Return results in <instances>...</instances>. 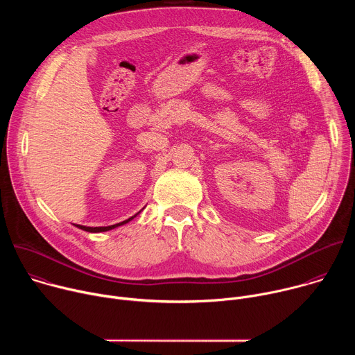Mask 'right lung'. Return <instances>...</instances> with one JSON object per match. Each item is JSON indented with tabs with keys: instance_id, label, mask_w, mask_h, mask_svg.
<instances>
[{
	"instance_id": "1",
	"label": "right lung",
	"mask_w": 355,
	"mask_h": 355,
	"mask_svg": "<svg viewBox=\"0 0 355 355\" xmlns=\"http://www.w3.org/2000/svg\"><path fill=\"white\" fill-rule=\"evenodd\" d=\"M141 211H139L136 215H133L132 218H129V219H126V220H123V222H119V223H116V225H111V226H99V227H89V226H83V225H76L74 223V226L76 227H78V229H81V230H85V232H89V233H101V232H108V230H112V229H115V227H119V226H122V225H125V223H128V222H130L133 218H136L139 214H140Z\"/></svg>"
}]
</instances>
